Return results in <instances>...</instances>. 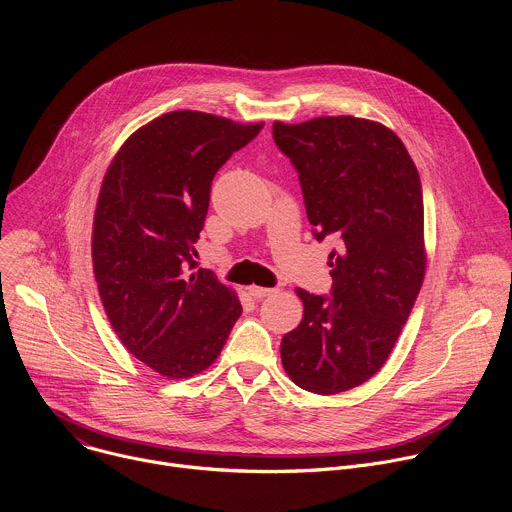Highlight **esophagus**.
<instances>
[{
	"instance_id": "obj_1",
	"label": "esophagus",
	"mask_w": 512,
	"mask_h": 512,
	"mask_svg": "<svg viewBox=\"0 0 512 512\" xmlns=\"http://www.w3.org/2000/svg\"><path fill=\"white\" fill-rule=\"evenodd\" d=\"M247 289H249V296H253V298H267V296L275 294V289H271V287H259V285H251V287H247Z\"/></svg>"
}]
</instances>
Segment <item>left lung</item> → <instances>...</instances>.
<instances>
[{"mask_svg": "<svg viewBox=\"0 0 512 512\" xmlns=\"http://www.w3.org/2000/svg\"><path fill=\"white\" fill-rule=\"evenodd\" d=\"M273 139L300 174L314 237L338 243L332 298L296 289L304 318L281 338V362L298 387L336 395L381 371L417 300L427 261L421 180L379 121H275Z\"/></svg>", "mask_w": 512, "mask_h": 512, "instance_id": "left-lung-1", "label": "left lung"}]
</instances>
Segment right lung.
Masks as SVG:
<instances>
[{"instance_id": "right-lung-1", "label": "right lung", "mask_w": 512, "mask_h": 512, "mask_svg": "<svg viewBox=\"0 0 512 512\" xmlns=\"http://www.w3.org/2000/svg\"><path fill=\"white\" fill-rule=\"evenodd\" d=\"M263 123L172 111L133 131L111 160L95 208L93 269L123 346L166 379L221 354L243 308L235 289L196 269L210 184Z\"/></svg>"}]
</instances>
